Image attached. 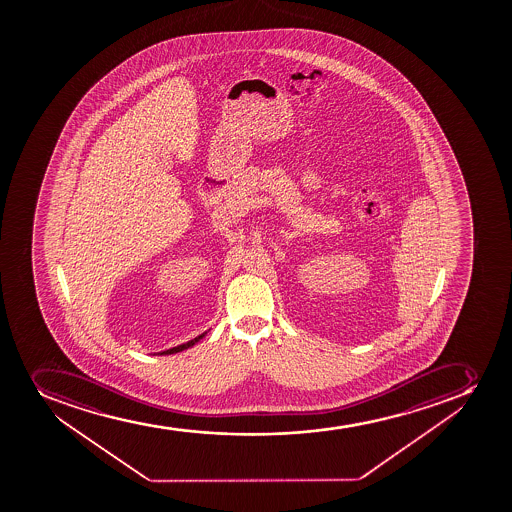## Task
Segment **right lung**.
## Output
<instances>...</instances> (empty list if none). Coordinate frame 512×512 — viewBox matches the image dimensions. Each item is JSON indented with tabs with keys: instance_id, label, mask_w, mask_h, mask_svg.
<instances>
[{
	"instance_id": "obj_1",
	"label": "right lung",
	"mask_w": 512,
	"mask_h": 512,
	"mask_svg": "<svg viewBox=\"0 0 512 512\" xmlns=\"http://www.w3.org/2000/svg\"><path fill=\"white\" fill-rule=\"evenodd\" d=\"M207 334V332H205ZM205 334L198 335L193 340H188L187 344L177 345V347H173V349L163 350L160 352V355H168V354H177V352H182V350L188 349V347H192V345L197 344L198 340L203 339Z\"/></svg>"
}]
</instances>
